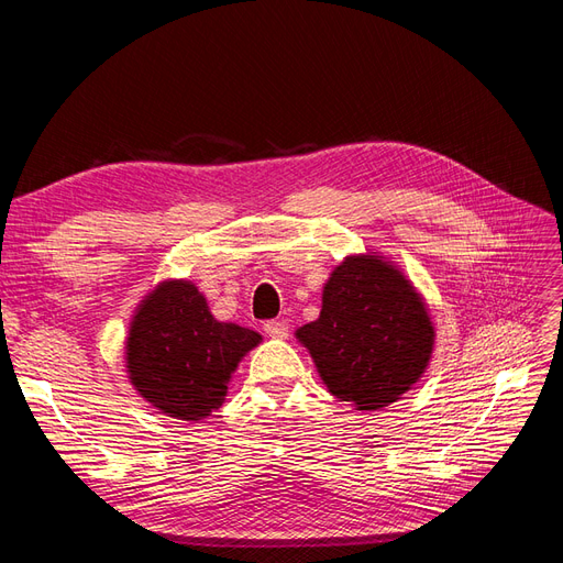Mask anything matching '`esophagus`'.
I'll use <instances>...</instances> for the list:
<instances>
[{
  "mask_svg": "<svg viewBox=\"0 0 563 563\" xmlns=\"http://www.w3.org/2000/svg\"><path fill=\"white\" fill-rule=\"evenodd\" d=\"M263 331L269 335V338H279L284 340L288 335V323L286 321H279V319H269L263 323Z\"/></svg>",
  "mask_w": 563,
  "mask_h": 563,
  "instance_id": "1",
  "label": "esophagus"
}]
</instances>
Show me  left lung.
Masks as SVG:
<instances>
[{"mask_svg": "<svg viewBox=\"0 0 563 563\" xmlns=\"http://www.w3.org/2000/svg\"><path fill=\"white\" fill-rule=\"evenodd\" d=\"M323 385L356 411L401 399L428 368L434 329L420 294L378 255H350L323 286L317 321L296 331Z\"/></svg>", "mask_w": 563, "mask_h": 563, "instance_id": "left-lung-1", "label": "left lung"}]
</instances>
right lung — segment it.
Instances as JSON below:
<instances>
[{"label":"right lung","mask_w":563,"mask_h":563,"mask_svg":"<svg viewBox=\"0 0 563 563\" xmlns=\"http://www.w3.org/2000/svg\"><path fill=\"white\" fill-rule=\"evenodd\" d=\"M261 335L213 319L190 282H164L133 314L126 338L131 385L162 413L201 420L225 401L228 383Z\"/></svg>","instance_id":"1"}]
</instances>
